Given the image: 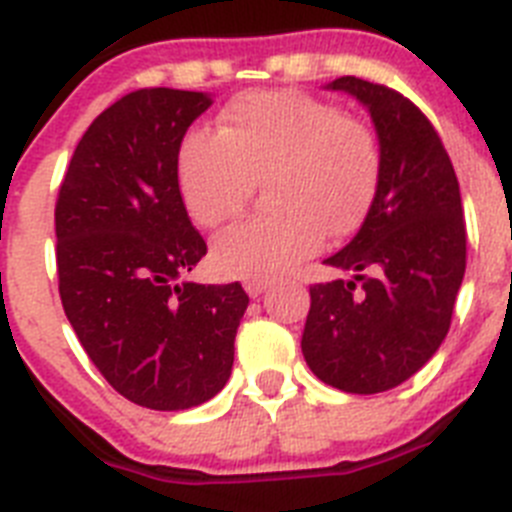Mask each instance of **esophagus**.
I'll list each match as a JSON object with an SVG mask.
<instances>
[{"label":"esophagus","instance_id":"esophagus-1","mask_svg":"<svg viewBox=\"0 0 512 512\" xmlns=\"http://www.w3.org/2000/svg\"><path fill=\"white\" fill-rule=\"evenodd\" d=\"M266 287H269V282H266V279H248L246 282V292L251 297H259L261 292H266Z\"/></svg>","mask_w":512,"mask_h":512}]
</instances>
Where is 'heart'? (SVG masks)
<instances>
[{"label": "heart", "mask_w": 512, "mask_h": 512, "mask_svg": "<svg viewBox=\"0 0 512 512\" xmlns=\"http://www.w3.org/2000/svg\"><path fill=\"white\" fill-rule=\"evenodd\" d=\"M264 179L274 212L212 241V261L228 277H279L318 251L325 233H354L382 179L379 138L336 104L289 89L243 94L225 107L220 133L184 135L176 182L202 228L238 215Z\"/></svg>", "instance_id": "b5f03b06"}]
</instances>
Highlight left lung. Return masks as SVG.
Wrapping results in <instances>:
<instances>
[{"instance_id": "left-lung-1", "label": "left lung", "mask_w": 512, "mask_h": 512, "mask_svg": "<svg viewBox=\"0 0 512 512\" xmlns=\"http://www.w3.org/2000/svg\"><path fill=\"white\" fill-rule=\"evenodd\" d=\"M328 89L369 110L382 179L354 241L325 259L351 279L310 287L302 354L330 387L374 395L413 377L449 333L467 269V225L449 153L408 97L356 76Z\"/></svg>"}]
</instances>
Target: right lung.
<instances>
[{
	"mask_svg": "<svg viewBox=\"0 0 512 512\" xmlns=\"http://www.w3.org/2000/svg\"><path fill=\"white\" fill-rule=\"evenodd\" d=\"M210 104L166 87L125 94L81 135L58 189L63 312L99 374L140 408L189 410L223 390L248 307L238 282L184 279L207 243L176 156Z\"/></svg>",
	"mask_w": 512,
	"mask_h": 512,
	"instance_id": "1",
	"label": "right lung"
}]
</instances>
